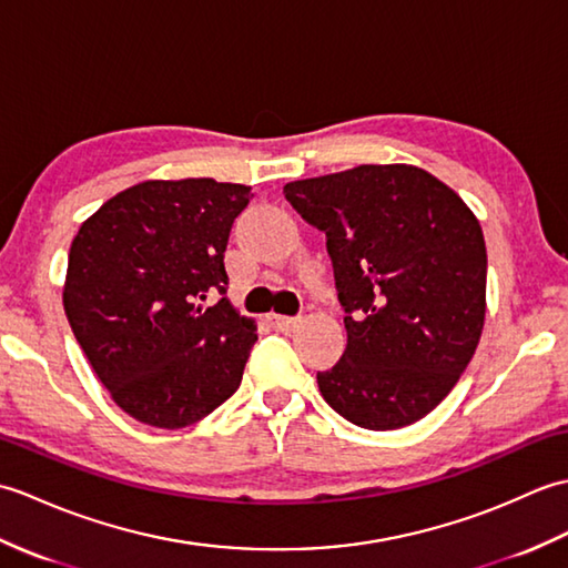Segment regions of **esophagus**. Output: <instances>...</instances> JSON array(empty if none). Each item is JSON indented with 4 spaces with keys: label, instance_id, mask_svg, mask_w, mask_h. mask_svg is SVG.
I'll return each mask as SVG.
<instances>
[{
    "label": "esophagus",
    "instance_id": "1",
    "mask_svg": "<svg viewBox=\"0 0 568 568\" xmlns=\"http://www.w3.org/2000/svg\"><path fill=\"white\" fill-rule=\"evenodd\" d=\"M270 323L276 327V331H292V327L298 323V318L294 316H270Z\"/></svg>",
    "mask_w": 568,
    "mask_h": 568
}]
</instances>
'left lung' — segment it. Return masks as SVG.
<instances>
[{"label": "left lung", "mask_w": 568, "mask_h": 568, "mask_svg": "<svg viewBox=\"0 0 568 568\" xmlns=\"http://www.w3.org/2000/svg\"><path fill=\"white\" fill-rule=\"evenodd\" d=\"M284 196L325 233L347 347L321 394L367 430L425 418L471 362L486 316V243L464 201L410 165L298 180Z\"/></svg>", "instance_id": "8db88e82"}]
</instances>
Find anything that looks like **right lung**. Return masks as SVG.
<instances>
[{
    "label": "right lung",
    "instance_id": "right-lung-1",
    "mask_svg": "<svg viewBox=\"0 0 568 568\" xmlns=\"http://www.w3.org/2000/svg\"><path fill=\"white\" fill-rule=\"evenodd\" d=\"M250 186L143 182L109 199L74 235L62 304L111 398L165 430L229 400L257 333L229 298L223 252Z\"/></svg>",
    "mask_w": 568,
    "mask_h": 568
}]
</instances>
